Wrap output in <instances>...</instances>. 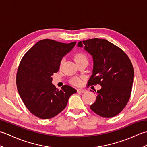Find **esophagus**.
Instances as JSON below:
<instances>
[{
	"label": "esophagus",
	"mask_w": 147,
	"mask_h": 147,
	"mask_svg": "<svg viewBox=\"0 0 147 147\" xmlns=\"http://www.w3.org/2000/svg\"><path fill=\"white\" fill-rule=\"evenodd\" d=\"M77 91H78V93H85V92H86V90H85V89H81V88H78L77 90Z\"/></svg>",
	"instance_id": "34e87169"
}]
</instances>
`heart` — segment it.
Returning a JSON list of instances; mask_svg holds the SVG:
<instances>
[{
    "label": "heart",
    "mask_w": 147,
    "mask_h": 147,
    "mask_svg": "<svg viewBox=\"0 0 147 147\" xmlns=\"http://www.w3.org/2000/svg\"><path fill=\"white\" fill-rule=\"evenodd\" d=\"M74 60H75L77 64H78L82 62H88V57H87L86 55L82 52H78L74 55ZM64 62V59H62L60 61V67H62V64ZM71 83L74 85H80L82 83V80H81L78 77H74L71 80Z\"/></svg>",
    "instance_id": "obj_1"
}]
</instances>
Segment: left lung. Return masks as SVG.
Wrapping results in <instances>:
<instances>
[{
	"label": "left lung",
	"mask_w": 147,
	"mask_h": 147,
	"mask_svg": "<svg viewBox=\"0 0 147 147\" xmlns=\"http://www.w3.org/2000/svg\"><path fill=\"white\" fill-rule=\"evenodd\" d=\"M78 46H83L93 59L88 86H102L90 109L102 117L115 116L126 107L131 93L134 70L129 58L121 48L105 39L86 40Z\"/></svg>",
	"instance_id": "left-lung-1"
}]
</instances>
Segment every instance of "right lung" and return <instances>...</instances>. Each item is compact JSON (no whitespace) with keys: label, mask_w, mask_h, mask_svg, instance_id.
<instances>
[{"label":"right lung","mask_w":147,"mask_h":147,"mask_svg":"<svg viewBox=\"0 0 147 147\" xmlns=\"http://www.w3.org/2000/svg\"><path fill=\"white\" fill-rule=\"evenodd\" d=\"M75 44L42 40L22 58L16 74L17 88L24 104L35 116L43 119L55 117L76 92L71 86L65 85L59 90L52 84V76L58 72L61 59Z\"/></svg>","instance_id":"right-lung-1"}]
</instances>
